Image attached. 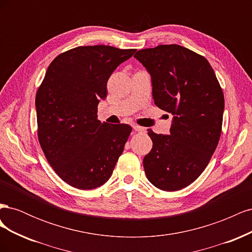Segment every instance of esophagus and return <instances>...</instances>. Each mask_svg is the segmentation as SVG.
Masks as SVG:
<instances>
[{
	"mask_svg": "<svg viewBox=\"0 0 252 252\" xmlns=\"http://www.w3.org/2000/svg\"><path fill=\"white\" fill-rule=\"evenodd\" d=\"M133 129L138 132H144L145 130H146V128H144V127L139 126V125H133Z\"/></svg>",
	"mask_w": 252,
	"mask_h": 252,
	"instance_id": "esophagus-1",
	"label": "esophagus"
}]
</instances>
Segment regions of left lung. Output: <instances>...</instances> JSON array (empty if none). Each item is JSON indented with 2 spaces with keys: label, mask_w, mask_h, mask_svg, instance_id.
Returning a JSON list of instances; mask_svg holds the SVG:
<instances>
[{
  "label": "left lung",
  "mask_w": 252,
  "mask_h": 252,
  "mask_svg": "<svg viewBox=\"0 0 252 252\" xmlns=\"http://www.w3.org/2000/svg\"><path fill=\"white\" fill-rule=\"evenodd\" d=\"M158 108L173 114L169 135L148 129L152 149L143 165L152 185L177 191L207 167L222 132L224 94L209 62L177 44L139 50Z\"/></svg>",
  "instance_id": "left-lung-1"
}]
</instances>
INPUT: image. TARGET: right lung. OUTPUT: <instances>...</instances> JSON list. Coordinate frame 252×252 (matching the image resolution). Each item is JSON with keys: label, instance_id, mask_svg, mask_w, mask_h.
I'll list each match as a JSON object with an SVG mask.
<instances>
[{"label": "right lung", "instance_id": "right-lung-1", "mask_svg": "<svg viewBox=\"0 0 252 252\" xmlns=\"http://www.w3.org/2000/svg\"><path fill=\"white\" fill-rule=\"evenodd\" d=\"M135 49L79 46L59 55L36 91L37 138L48 163L74 188L100 187L111 177L132 128L97 120L114 69Z\"/></svg>", "mask_w": 252, "mask_h": 252}]
</instances>
